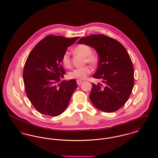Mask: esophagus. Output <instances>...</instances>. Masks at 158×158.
Instances as JSON below:
<instances>
[{
    "instance_id": "34e87169",
    "label": "esophagus",
    "mask_w": 158,
    "mask_h": 158,
    "mask_svg": "<svg viewBox=\"0 0 158 158\" xmlns=\"http://www.w3.org/2000/svg\"><path fill=\"white\" fill-rule=\"evenodd\" d=\"M82 81H79V80H77V85H81V84H82Z\"/></svg>"
}]
</instances>
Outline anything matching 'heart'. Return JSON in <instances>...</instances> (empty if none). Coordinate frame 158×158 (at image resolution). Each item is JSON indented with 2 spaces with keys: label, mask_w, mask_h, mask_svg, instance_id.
<instances>
[{
  "label": "heart",
  "mask_w": 158,
  "mask_h": 158,
  "mask_svg": "<svg viewBox=\"0 0 158 158\" xmlns=\"http://www.w3.org/2000/svg\"><path fill=\"white\" fill-rule=\"evenodd\" d=\"M74 52L82 56L85 58V62L88 63L92 66L95 65L98 61V56L92 53V48L89 45L81 44L77 45L74 49ZM61 61L65 68H70L72 66V63L69 53L66 52L63 54ZM92 72V69L89 66H85L81 68H77L73 69L69 73V77L70 79H76L79 81L85 79Z\"/></svg>",
  "instance_id": "b5f03b06"
}]
</instances>
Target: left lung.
Masks as SVG:
<instances>
[{"label":"left lung","mask_w":158,"mask_h":158,"mask_svg":"<svg viewBox=\"0 0 158 158\" xmlns=\"http://www.w3.org/2000/svg\"><path fill=\"white\" fill-rule=\"evenodd\" d=\"M77 44L94 48L99 55L98 68L92 77L101 79V82L92 83L91 102L104 112L117 111L127 101L134 86V68L126 49L103 34L81 38Z\"/></svg>","instance_id":"8db88e82"}]
</instances>
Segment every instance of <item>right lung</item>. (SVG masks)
Wrapping results in <instances>:
<instances>
[{
  "mask_svg": "<svg viewBox=\"0 0 158 158\" xmlns=\"http://www.w3.org/2000/svg\"><path fill=\"white\" fill-rule=\"evenodd\" d=\"M79 38L47 35L28 56L23 71L25 90L39 113L56 117L67 108L77 86L74 79L59 83L66 73L61 58Z\"/></svg>",
  "mask_w": 158,
  "mask_h": 158,
  "instance_id": "obj_1",
  "label": "right lung"
}]
</instances>
